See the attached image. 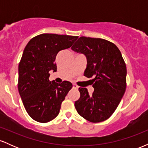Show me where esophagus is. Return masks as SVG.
Listing matches in <instances>:
<instances>
[{
  "mask_svg": "<svg viewBox=\"0 0 148 148\" xmlns=\"http://www.w3.org/2000/svg\"><path fill=\"white\" fill-rule=\"evenodd\" d=\"M73 88H74V89H78V88H79V86L76 84H73Z\"/></svg>",
  "mask_w": 148,
  "mask_h": 148,
  "instance_id": "1",
  "label": "esophagus"
}]
</instances>
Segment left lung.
Wrapping results in <instances>:
<instances>
[{"label": "left lung", "instance_id": "1", "mask_svg": "<svg viewBox=\"0 0 148 148\" xmlns=\"http://www.w3.org/2000/svg\"><path fill=\"white\" fill-rule=\"evenodd\" d=\"M72 49L87 58L84 76L93 79L94 92L79 88V99L74 106L81 117L91 123L107 120L114 113L125 94L127 67L120 51L112 42L101 38L80 37Z\"/></svg>", "mask_w": 148, "mask_h": 148}]
</instances>
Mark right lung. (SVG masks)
I'll return each instance as SVG.
<instances>
[{
	"mask_svg": "<svg viewBox=\"0 0 148 148\" xmlns=\"http://www.w3.org/2000/svg\"><path fill=\"white\" fill-rule=\"evenodd\" d=\"M78 36L44 33L34 37L25 46L18 64V90L28 114L45 123L56 118L61 103L72 84L49 81V72L57 71L58 53L72 47Z\"/></svg>",
	"mask_w": 148,
	"mask_h": 148,
	"instance_id": "right-lung-1",
	"label": "right lung"
}]
</instances>
